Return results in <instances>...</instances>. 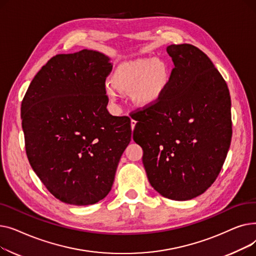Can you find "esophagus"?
<instances>
[{"mask_svg":"<svg viewBox=\"0 0 256 256\" xmlns=\"http://www.w3.org/2000/svg\"><path fill=\"white\" fill-rule=\"evenodd\" d=\"M136 121L135 120H130V126H132V130H134V128H135V126H136Z\"/></svg>","mask_w":256,"mask_h":256,"instance_id":"34e87169","label":"esophagus"}]
</instances>
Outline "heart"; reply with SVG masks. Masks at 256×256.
Wrapping results in <instances>:
<instances>
[{"mask_svg":"<svg viewBox=\"0 0 256 256\" xmlns=\"http://www.w3.org/2000/svg\"><path fill=\"white\" fill-rule=\"evenodd\" d=\"M171 72L166 61L143 58L120 64L113 72L104 93L116 104L120 93H130L132 102L140 108L158 104L170 84Z\"/></svg>","mask_w":256,"mask_h":256,"instance_id":"obj_1","label":"heart"}]
</instances>
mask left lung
<instances>
[{
	"mask_svg": "<svg viewBox=\"0 0 256 256\" xmlns=\"http://www.w3.org/2000/svg\"><path fill=\"white\" fill-rule=\"evenodd\" d=\"M174 63L160 100L139 111L132 138L154 189L190 200L216 180L232 141L230 96L206 54L192 44L166 48Z\"/></svg>",
	"mask_w": 256,
	"mask_h": 256,
	"instance_id": "1",
	"label": "left lung"
}]
</instances>
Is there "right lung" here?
I'll return each mask as SVG.
<instances>
[{
  "instance_id": "add662e5",
  "label": "right lung",
  "mask_w": 256,
  "mask_h": 256,
  "mask_svg": "<svg viewBox=\"0 0 256 256\" xmlns=\"http://www.w3.org/2000/svg\"><path fill=\"white\" fill-rule=\"evenodd\" d=\"M112 66L98 50L56 55L37 72L22 102L30 165L67 204H94L109 194L130 142V119L106 110L104 82Z\"/></svg>"
}]
</instances>
